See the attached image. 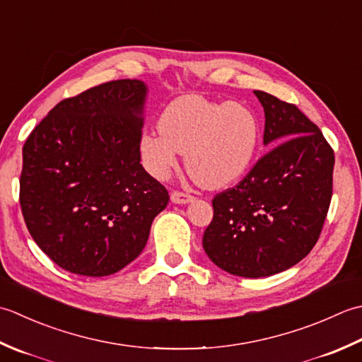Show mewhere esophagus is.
<instances>
[{
	"label": "esophagus",
	"mask_w": 362,
	"mask_h": 362,
	"mask_svg": "<svg viewBox=\"0 0 362 362\" xmlns=\"http://www.w3.org/2000/svg\"><path fill=\"white\" fill-rule=\"evenodd\" d=\"M170 198H172V202L175 204H187L190 202H194V197L189 195V194H184V192H178V190L172 192Z\"/></svg>",
	"instance_id": "obj_1"
}]
</instances>
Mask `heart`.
Listing matches in <instances>:
<instances>
[{"label": "heart", "mask_w": 362, "mask_h": 362, "mask_svg": "<svg viewBox=\"0 0 362 362\" xmlns=\"http://www.w3.org/2000/svg\"><path fill=\"white\" fill-rule=\"evenodd\" d=\"M159 131H144L139 154L145 170L164 181L186 153V167L197 184L222 189L239 181L256 159L261 123L252 109L200 95H182L159 117Z\"/></svg>", "instance_id": "obj_1"}]
</instances>
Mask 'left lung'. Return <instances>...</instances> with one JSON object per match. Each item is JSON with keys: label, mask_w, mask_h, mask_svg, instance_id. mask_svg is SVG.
Returning <instances> with one entry per match:
<instances>
[{"label": "left lung", "mask_w": 362, "mask_h": 362, "mask_svg": "<svg viewBox=\"0 0 362 362\" xmlns=\"http://www.w3.org/2000/svg\"><path fill=\"white\" fill-rule=\"evenodd\" d=\"M264 145L274 146L238 186L214 197L203 234L209 259L228 274L262 278L291 269L319 239L333 195L334 151L301 110L255 90Z\"/></svg>", "instance_id": "8db88e82"}]
</instances>
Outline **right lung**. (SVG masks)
I'll return each instance as SVG.
<instances>
[{"mask_svg":"<svg viewBox=\"0 0 362 362\" xmlns=\"http://www.w3.org/2000/svg\"><path fill=\"white\" fill-rule=\"evenodd\" d=\"M148 87L119 79L62 100L26 139L20 204L59 267L107 276L142 253L168 192L140 164Z\"/></svg>","mask_w":362,"mask_h":362,"instance_id":"right-lung-1","label":"right lung"}]
</instances>
